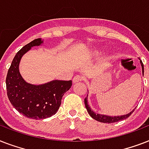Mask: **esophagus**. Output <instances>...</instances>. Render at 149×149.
<instances>
[{
    "label": "esophagus",
    "instance_id": "obj_1",
    "mask_svg": "<svg viewBox=\"0 0 149 149\" xmlns=\"http://www.w3.org/2000/svg\"><path fill=\"white\" fill-rule=\"evenodd\" d=\"M83 79H84V77L79 76V75H77L76 77H73V79H72V82H73V83H77V82L82 81Z\"/></svg>",
    "mask_w": 149,
    "mask_h": 149
}]
</instances>
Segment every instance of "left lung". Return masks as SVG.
<instances>
[{
  "label": "left lung",
  "mask_w": 149,
  "mask_h": 149,
  "mask_svg": "<svg viewBox=\"0 0 149 149\" xmlns=\"http://www.w3.org/2000/svg\"><path fill=\"white\" fill-rule=\"evenodd\" d=\"M141 64V67H142V73L144 75V65L142 63V61H140ZM84 103H85V106H86V108L87 110V112L93 118L95 119L96 120H98L100 122H103V123H114V122H118L119 120H125L126 118H127L129 117L131 114H132L133 112H134V109L132 112H130L129 113H127L126 115H122V116H117V117H110V116H106V115H101V114H96L93 111H91V107H89L88 104H87V98H85L84 99Z\"/></svg>",
  "instance_id": "1"
}]
</instances>
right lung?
Segmentation results:
<instances>
[{
    "mask_svg": "<svg viewBox=\"0 0 149 149\" xmlns=\"http://www.w3.org/2000/svg\"><path fill=\"white\" fill-rule=\"evenodd\" d=\"M42 43L41 38H36L17 52L6 77L7 94L10 104L19 113L36 120L54 115L60 107L64 93L72 86L71 80H53L36 86L23 79L18 70L22 56L31 47Z\"/></svg>",
    "mask_w": 149,
    "mask_h": 149,
    "instance_id": "add662e5",
    "label": "right lung"
}]
</instances>
